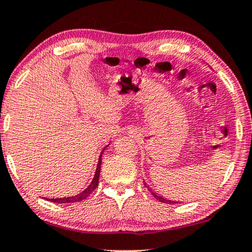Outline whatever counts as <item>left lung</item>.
<instances>
[{"instance_id":"1","label":"left lung","mask_w":252,"mask_h":252,"mask_svg":"<svg viewBox=\"0 0 252 252\" xmlns=\"http://www.w3.org/2000/svg\"><path fill=\"white\" fill-rule=\"evenodd\" d=\"M145 185V184H144ZM145 187H148V189H149V190H150V192L151 193H152V195L154 196V197H156V198L158 200V202H161V203H165V204H177L178 202H172V200H169V199H165V198H163V197H161V196H158V195H157V193L156 192H154V191H152V190H151V189H150V187H149V186H146L145 185Z\"/></svg>"}]
</instances>
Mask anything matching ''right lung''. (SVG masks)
<instances>
[{
    "label": "right lung",
    "mask_w": 252,
    "mask_h": 252,
    "mask_svg": "<svg viewBox=\"0 0 252 252\" xmlns=\"http://www.w3.org/2000/svg\"><path fill=\"white\" fill-rule=\"evenodd\" d=\"M101 157H102V152L100 154L99 158V162L98 165H96V170L94 173V180L91 181V184L89 185V187L83 190L81 193L76 196H72V197H64V198H49L47 200H50L53 203H76V202H81V200L86 199L87 197L90 195V193L94 190V189L98 187V183H99V176H100V166H101Z\"/></svg>",
    "instance_id": "add662e5"
}]
</instances>
